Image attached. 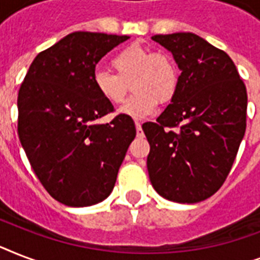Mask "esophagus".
<instances>
[{
  "instance_id": "1",
  "label": "esophagus",
  "mask_w": 260,
  "mask_h": 260,
  "mask_svg": "<svg viewBox=\"0 0 260 260\" xmlns=\"http://www.w3.org/2000/svg\"><path fill=\"white\" fill-rule=\"evenodd\" d=\"M135 125H136V134H138V136H143V129H142V124L140 122H135Z\"/></svg>"
}]
</instances>
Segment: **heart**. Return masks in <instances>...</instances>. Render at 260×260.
Wrapping results in <instances>:
<instances>
[{
  "mask_svg": "<svg viewBox=\"0 0 260 260\" xmlns=\"http://www.w3.org/2000/svg\"><path fill=\"white\" fill-rule=\"evenodd\" d=\"M116 74L98 70L94 74L97 93L112 105L124 101L132 82L134 95L120 108L118 113L131 118H146L156 110L159 100L171 101L179 85V74L167 54L152 52L139 44L122 48L112 59Z\"/></svg>",
  "mask_w": 260,
  "mask_h": 260,
  "instance_id": "1",
  "label": "heart"
}]
</instances>
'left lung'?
I'll return each instance as SVG.
<instances>
[{
	"instance_id": "obj_1",
	"label": "left lung",
	"mask_w": 260,
	"mask_h": 260,
	"mask_svg": "<svg viewBox=\"0 0 260 260\" xmlns=\"http://www.w3.org/2000/svg\"><path fill=\"white\" fill-rule=\"evenodd\" d=\"M152 40L173 54L181 75L170 105L156 122L142 126L150 143V181L166 200L204 201L221 187L244 138L246 86L232 59L197 35Z\"/></svg>"
}]
</instances>
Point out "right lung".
Masks as SVG:
<instances>
[{"label": "right lung", "instance_id": "1", "mask_svg": "<svg viewBox=\"0 0 260 260\" xmlns=\"http://www.w3.org/2000/svg\"><path fill=\"white\" fill-rule=\"evenodd\" d=\"M129 36L73 32L34 59L18 90V138L39 181L67 206L95 205L114 187L136 136L94 87L95 64Z\"/></svg>", "mask_w": 260, "mask_h": 260}]
</instances>
